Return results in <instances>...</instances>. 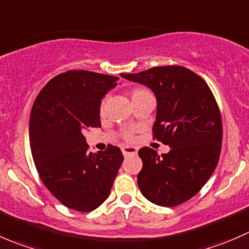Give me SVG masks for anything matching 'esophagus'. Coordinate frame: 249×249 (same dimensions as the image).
I'll return each mask as SVG.
<instances>
[{
  "label": "esophagus",
  "instance_id": "1",
  "mask_svg": "<svg viewBox=\"0 0 249 249\" xmlns=\"http://www.w3.org/2000/svg\"><path fill=\"white\" fill-rule=\"evenodd\" d=\"M138 152V149L134 146H124L122 147V154L124 155V156H127V155H135Z\"/></svg>",
  "mask_w": 249,
  "mask_h": 249
}]
</instances>
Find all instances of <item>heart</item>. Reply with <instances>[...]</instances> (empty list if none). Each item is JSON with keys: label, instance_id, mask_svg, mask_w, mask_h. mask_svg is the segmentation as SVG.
<instances>
[{"label": "heart", "instance_id": "1", "mask_svg": "<svg viewBox=\"0 0 249 249\" xmlns=\"http://www.w3.org/2000/svg\"><path fill=\"white\" fill-rule=\"evenodd\" d=\"M144 93H147L145 89H142V88H137V89L132 90V93H130V95H132V98H135L138 97V95H142L144 94Z\"/></svg>", "mask_w": 249, "mask_h": 249}]
</instances>
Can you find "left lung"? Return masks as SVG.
<instances>
[{"label":"left lung","instance_id":"8db88e82","mask_svg":"<svg viewBox=\"0 0 249 249\" xmlns=\"http://www.w3.org/2000/svg\"><path fill=\"white\" fill-rule=\"evenodd\" d=\"M125 80L146 86L157 102L155 138L171 150L159 156L142 147L138 186L157 206L174 207L190 200L213 174L221 149V117L207 83L184 66H157Z\"/></svg>","mask_w":249,"mask_h":249}]
</instances>
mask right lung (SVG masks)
I'll list each match as a JSON object with an SVG mask.
<instances>
[{
	"label": "right lung",
	"mask_w": 249,
	"mask_h": 249,
	"mask_svg": "<svg viewBox=\"0 0 249 249\" xmlns=\"http://www.w3.org/2000/svg\"><path fill=\"white\" fill-rule=\"evenodd\" d=\"M119 77L71 70L52 78L31 110L29 133L42 181L64 206L78 212L99 207L110 195L124 155L114 145L88 152L83 132L100 127V105Z\"/></svg>",
	"instance_id": "1"
}]
</instances>
